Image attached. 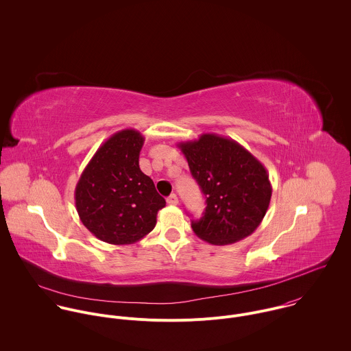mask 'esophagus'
Here are the masks:
<instances>
[{
	"label": "esophagus",
	"instance_id": "esophagus-1",
	"mask_svg": "<svg viewBox=\"0 0 351 351\" xmlns=\"http://www.w3.org/2000/svg\"><path fill=\"white\" fill-rule=\"evenodd\" d=\"M167 204H170V205H177L178 204V197L173 193V195H170L169 197H167Z\"/></svg>",
	"mask_w": 351,
	"mask_h": 351
}]
</instances>
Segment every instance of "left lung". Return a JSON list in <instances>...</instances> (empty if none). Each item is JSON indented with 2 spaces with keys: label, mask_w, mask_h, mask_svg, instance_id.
<instances>
[{
  "label": "left lung",
  "mask_w": 351,
  "mask_h": 351,
  "mask_svg": "<svg viewBox=\"0 0 351 351\" xmlns=\"http://www.w3.org/2000/svg\"><path fill=\"white\" fill-rule=\"evenodd\" d=\"M206 199L195 234L224 246L251 235L265 217L271 185L265 166L238 142L216 134L178 143Z\"/></svg>",
  "instance_id": "obj_1"
}]
</instances>
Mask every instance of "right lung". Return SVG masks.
<instances>
[{"mask_svg":"<svg viewBox=\"0 0 351 351\" xmlns=\"http://www.w3.org/2000/svg\"><path fill=\"white\" fill-rule=\"evenodd\" d=\"M145 138L128 128L113 134L96 151L75 186L82 224L102 242L131 245L151 232L166 205L139 167Z\"/></svg>","mask_w":351,"mask_h":351,"instance_id":"add662e5","label":"right lung"}]
</instances>
